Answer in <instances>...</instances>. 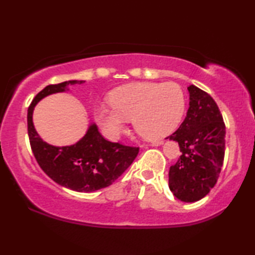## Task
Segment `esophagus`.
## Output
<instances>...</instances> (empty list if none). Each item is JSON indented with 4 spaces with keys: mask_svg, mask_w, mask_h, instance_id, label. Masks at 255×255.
Instances as JSON below:
<instances>
[{
    "mask_svg": "<svg viewBox=\"0 0 255 255\" xmlns=\"http://www.w3.org/2000/svg\"><path fill=\"white\" fill-rule=\"evenodd\" d=\"M162 144H163L162 140H156V141H153V143H152L153 146H159V145H162Z\"/></svg>",
    "mask_w": 255,
    "mask_h": 255,
    "instance_id": "34e87169",
    "label": "esophagus"
}]
</instances>
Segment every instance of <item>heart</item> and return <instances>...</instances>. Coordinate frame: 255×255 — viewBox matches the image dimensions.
Here are the masks:
<instances>
[{
	"label": "heart",
	"instance_id": "obj_1",
	"mask_svg": "<svg viewBox=\"0 0 255 255\" xmlns=\"http://www.w3.org/2000/svg\"><path fill=\"white\" fill-rule=\"evenodd\" d=\"M111 106H100L96 119L110 139H117L132 119L137 131L148 139H159L179 126L185 110L180 85L166 83H131L110 94Z\"/></svg>",
	"mask_w": 255,
	"mask_h": 255
}]
</instances>
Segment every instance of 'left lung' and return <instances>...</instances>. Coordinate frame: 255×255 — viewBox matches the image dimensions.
Here are the masks:
<instances>
[{
    "instance_id": "obj_1",
    "label": "left lung",
    "mask_w": 255,
    "mask_h": 255,
    "mask_svg": "<svg viewBox=\"0 0 255 255\" xmlns=\"http://www.w3.org/2000/svg\"><path fill=\"white\" fill-rule=\"evenodd\" d=\"M187 116L170 139L182 153L170 167L169 187L175 198L195 202L215 187L225 155V124L217 103L195 85L188 88Z\"/></svg>"
}]
</instances>
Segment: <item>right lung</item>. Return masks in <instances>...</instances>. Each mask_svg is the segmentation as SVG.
Masks as SVG:
<instances>
[{
  "label": "right lung",
  "mask_w": 255,
  "mask_h": 255,
  "mask_svg": "<svg viewBox=\"0 0 255 255\" xmlns=\"http://www.w3.org/2000/svg\"><path fill=\"white\" fill-rule=\"evenodd\" d=\"M82 83L84 81H66L41 90L29 106L28 135L34 157L51 180L77 192H92L114 183L133 162L139 147L105 139L94 124L76 144L56 147L41 139L32 123L33 108L42 98Z\"/></svg>",
  "instance_id": "add662e5"
}]
</instances>
